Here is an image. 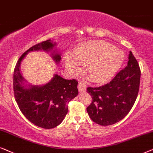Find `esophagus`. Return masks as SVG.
I'll return each instance as SVG.
<instances>
[{
	"instance_id": "34e87169",
	"label": "esophagus",
	"mask_w": 153,
	"mask_h": 153,
	"mask_svg": "<svg viewBox=\"0 0 153 153\" xmlns=\"http://www.w3.org/2000/svg\"><path fill=\"white\" fill-rule=\"evenodd\" d=\"M78 88L80 93H83L86 91V85H85L83 82H79L78 85Z\"/></svg>"
}]
</instances>
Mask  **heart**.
<instances>
[{
	"mask_svg": "<svg viewBox=\"0 0 153 153\" xmlns=\"http://www.w3.org/2000/svg\"><path fill=\"white\" fill-rule=\"evenodd\" d=\"M125 56L115 46L104 41H89L81 45L75 55L66 53L65 66L70 73H75L87 64V73L91 80L101 83L109 80L120 68Z\"/></svg>",
	"mask_w": 153,
	"mask_h": 153,
	"instance_id": "b5f03b06",
	"label": "heart"
}]
</instances>
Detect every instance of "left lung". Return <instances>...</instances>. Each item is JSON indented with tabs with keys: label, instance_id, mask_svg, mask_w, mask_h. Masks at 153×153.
Listing matches in <instances>:
<instances>
[{
	"label": "left lung",
	"instance_id": "obj_1",
	"mask_svg": "<svg viewBox=\"0 0 153 153\" xmlns=\"http://www.w3.org/2000/svg\"><path fill=\"white\" fill-rule=\"evenodd\" d=\"M140 78V67L130 51L127 66L111 82L99 87H87V92L92 97L87 108L91 119L101 126L113 125L123 120L135 103Z\"/></svg>",
	"mask_w": 153,
	"mask_h": 153
}]
</instances>
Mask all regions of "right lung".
Returning a JSON list of instances; mask_svg holds the SVG:
<instances>
[{"label":"right lung","mask_w":153,"mask_h":153,"mask_svg":"<svg viewBox=\"0 0 153 153\" xmlns=\"http://www.w3.org/2000/svg\"><path fill=\"white\" fill-rule=\"evenodd\" d=\"M56 45L50 39L31 47L19 59L14 70V94L20 111L30 123L44 129L56 127L63 121L68 113L69 101L78 94V81L66 80L54 74L45 85H27L20 71V65L28 52L42 50L50 52L58 64L61 53L55 48Z\"/></svg>","instance_id":"obj_1"}]
</instances>
